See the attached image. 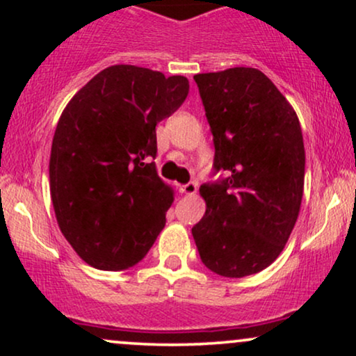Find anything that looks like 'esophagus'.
I'll return each mask as SVG.
<instances>
[{"mask_svg":"<svg viewBox=\"0 0 356 356\" xmlns=\"http://www.w3.org/2000/svg\"><path fill=\"white\" fill-rule=\"evenodd\" d=\"M179 191L186 195H194L197 192V184L195 182H189V184H184V186L179 187Z\"/></svg>","mask_w":356,"mask_h":356,"instance_id":"1","label":"esophagus"}]
</instances>
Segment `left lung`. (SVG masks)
Wrapping results in <instances>:
<instances>
[{"instance_id":"8db88e82","label":"left lung","mask_w":356,"mask_h":356,"mask_svg":"<svg viewBox=\"0 0 356 356\" xmlns=\"http://www.w3.org/2000/svg\"><path fill=\"white\" fill-rule=\"evenodd\" d=\"M194 80L214 136V169L227 177L201 186L206 214L192 236L202 263L216 275H254L281 254L300 214V120L257 68L197 73Z\"/></svg>"}]
</instances>
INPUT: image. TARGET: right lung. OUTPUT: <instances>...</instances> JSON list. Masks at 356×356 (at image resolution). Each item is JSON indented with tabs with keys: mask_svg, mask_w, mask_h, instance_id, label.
<instances>
[{
	"mask_svg": "<svg viewBox=\"0 0 356 356\" xmlns=\"http://www.w3.org/2000/svg\"><path fill=\"white\" fill-rule=\"evenodd\" d=\"M186 76L113 65L61 112L50 192L61 234L85 263L120 271L152 248L174 191L157 175L155 125L182 105Z\"/></svg>",
	"mask_w": 356,
	"mask_h": 356,
	"instance_id": "1",
	"label": "right lung"
}]
</instances>
